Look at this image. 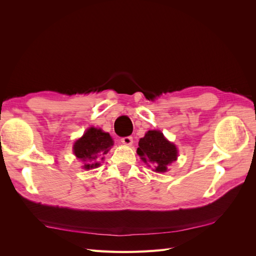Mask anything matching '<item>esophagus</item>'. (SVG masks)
<instances>
[{
	"label": "esophagus",
	"mask_w": 256,
	"mask_h": 256,
	"mask_svg": "<svg viewBox=\"0 0 256 256\" xmlns=\"http://www.w3.org/2000/svg\"><path fill=\"white\" fill-rule=\"evenodd\" d=\"M120 141H122V144H125V145H132V143H134V138H132V136H124V138H120Z\"/></svg>",
	"instance_id": "1"
}]
</instances>
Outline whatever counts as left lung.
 Here are the masks:
<instances>
[{"label":"left lung","mask_w":256,"mask_h":256,"mask_svg":"<svg viewBox=\"0 0 256 256\" xmlns=\"http://www.w3.org/2000/svg\"><path fill=\"white\" fill-rule=\"evenodd\" d=\"M136 154L158 173L166 172L168 166L177 159L176 146L168 142L159 130H150L140 138Z\"/></svg>","instance_id":"8db88e82"}]
</instances>
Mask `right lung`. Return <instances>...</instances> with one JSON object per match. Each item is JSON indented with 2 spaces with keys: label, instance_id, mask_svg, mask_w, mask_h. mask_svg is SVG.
<instances>
[{
  "label": "right lung",
  "instance_id": "right-lung-1",
  "mask_svg": "<svg viewBox=\"0 0 256 256\" xmlns=\"http://www.w3.org/2000/svg\"><path fill=\"white\" fill-rule=\"evenodd\" d=\"M111 146H113V140L109 134L92 127L76 141L74 152L83 162V168L92 170L100 166L99 160L104 159L102 156L110 150Z\"/></svg>",
  "mask_w": 256,
  "mask_h": 256
}]
</instances>
